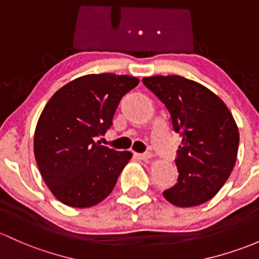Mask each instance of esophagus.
<instances>
[{"label":"esophagus","mask_w":259,"mask_h":259,"mask_svg":"<svg viewBox=\"0 0 259 259\" xmlns=\"http://www.w3.org/2000/svg\"><path fill=\"white\" fill-rule=\"evenodd\" d=\"M136 158H138V159L141 160H149L152 158V153L149 152H146V153H135Z\"/></svg>","instance_id":"esophagus-1"}]
</instances>
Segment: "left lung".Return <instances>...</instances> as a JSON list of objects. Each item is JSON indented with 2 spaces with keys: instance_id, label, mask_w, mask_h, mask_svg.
<instances>
[{
  "instance_id": "obj_1",
  "label": "left lung",
  "mask_w": 259,
  "mask_h": 259,
  "mask_svg": "<svg viewBox=\"0 0 259 259\" xmlns=\"http://www.w3.org/2000/svg\"><path fill=\"white\" fill-rule=\"evenodd\" d=\"M142 81L165 105L183 138L175 160L178 183L163 195L175 206H199L219 193L235 166L240 143L235 118L218 95L193 80L157 75Z\"/></svg>"
}]
</instances>
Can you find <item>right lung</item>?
<instances>
[{"label":"right lung","mask_w":259,"mask_h":259,"mask_svg":"<svg viewBox=\"0 0 259 259\" xmlns=\"http://www.w3.org/2000/svg\"><path fill=\"white\" fill-rule=\"evenodd\" d=\"M138 82L130 75H84L60 88L41 111L34 157L44 183L60 202L91 207L113 190L132 153L95 140L110 128L121 99Z\"/></svg>","instance_id":"obj_1"}]
</instances>
